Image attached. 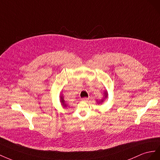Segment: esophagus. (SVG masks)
I'll return each instance as SVG.
<instances>
[{"label":"esophagus","instance_id":"1","mask_svg":"<svg viewBox=\"0 0 160 160\" xmlns=\"http://www.w3.org/2000/svg\"><path fill=\"white\" fill-rule=\"evenodd\" d=\"M88 100H89L88 98H82V101H85V102L88 101Z\"/></svg>","mask_w":160,"mask_h":160}]
</instances>
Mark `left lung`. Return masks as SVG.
I'll use <instances>...</instances> for the list:
<instances>
[{"label":"left lung","instance_id":"1","mask_svg":"<svg viewBox=\"0 0 160 160\" xmlns=\"http://www.w3.org/2000/svg\"><path fill=\"white\" fill-rule=\"evenodd\" d=\"M107 96H108V92H107V91H105V92H104V98L102 99L101 100H100V101H98V103H102V102L104 101V100L107 98Z\"/></svg>","mask_w":160,"mask_h":160}]
</instances>
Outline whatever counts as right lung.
I'll return each mask as SVG.
<instances>
[{
	"mask_svg": "<svg viewBox=\"0 0 160 160\" xmlns=\"http://www.w3.org/2000/svg\"><path fill=\"white\" fill-rule=\"evenodd\" d=\"M60 102H61V103H62V106H63V107H66L67 105H66V104L65 103L64 100H63V96H60Z\"/></svg>",
	"mask_w": 160,
	"mask_h": 160,
	"instance_id": "1",
	"label": "right lung"
}]
</instances>
